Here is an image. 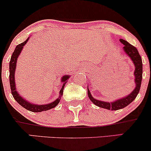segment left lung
<instances>
[{"label":"left lung","mask_w":151,"mask_h":151,"mask_svg":"<svg viewBox=\"0 0 151 151\" xmlns=\"http://www.w3.org/2000/svg\"><path fill=\"white\" fill-rule=\"evenodd\" d=\"M119 40L124 45L123 47V51L125 52L127 56L129 57L133 64L134 65L135 70L134 72H133V75H134V83L136 84L134 89L129 95H126L124 97L109 102L101 101V100H98L93 98L87 86L88 96H89V99L92 101V103L97 106L100 107V108H104L111 111H116L119 109L125 108L136 99L138 92H139L140 88H141L142 74H143V63H142L141 55L138 53V50L125 40L120 39Z\"/></svg>","instance_id":"1"}]
</instances>
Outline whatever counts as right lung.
I'll use <instances>...</instances> for the list:
<instances>
[{
  "instance_id": "right-lung-1",
  "label": "right lung",
  "mask_w": 151,
  "mask_h": 151,
  "mask_svg": "<svg viewBox=\"0 0 151 151\" xmlns=\"http://www.w3.org/2000/svg\"><path fill=\"white\" fill-rule=\"evenodd\" d=\"M30 37L27 38V40L22 43H20L18 45L16 46L14 52H13L11 58H10V61L9 63V80H10V89H11V93L13 95V98L15 99L16 101L20 105H21L23 108H25L27 110L30 111L32 112H42L44 111H47L50 109L55 108L57 105L60 102L61 97L63 94V89L65 87L66 83H67V79L70 77V75H64L62 76L61 78V83L62 84V89L60 91V94H59V97L55 99V101L52 102H50L49 104H35L32 103L27 101L25 98L22 97L20 96V93L17 91L16 89V84H15V70H16V65H17V60H18V57L20 56V53H21L23 47L25 45L26 43L29 40Z\"/></svg>"
}]
</instances>
